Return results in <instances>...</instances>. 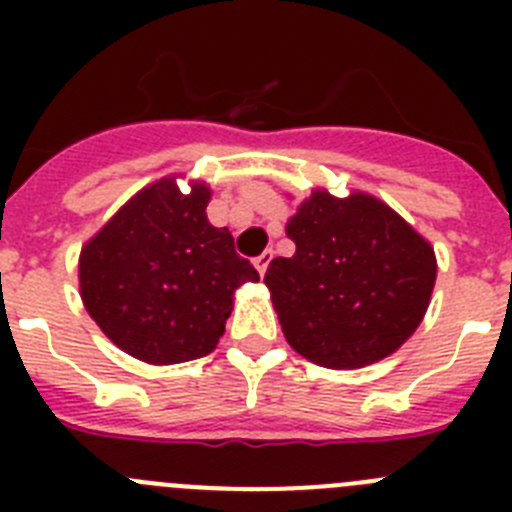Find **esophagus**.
I'll return each mask as SVG.
<instances>
[{"instance_id": "34e87169", "label": "esophagus", "mask_w": 512, "mask_h": 512, "mask_svg": "<svg viewBox=\"0 0 512 512\" xmlns=\"http://www.w3.org/2000/svg\"><path fill=\"white\" fill-rule=\"evenodd\" d=\"M271 259H274V251H264V253H261V256H256V259H253V264H256V269H259L261 277H264L266 269H269Z\"/></svg>"}]
</instances>
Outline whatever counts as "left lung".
<instances>
[{
	"mask_svg": "<svg viewBox=\"0 0 512 512\" xmlns=\"http://www.w3.org/2000/svg\"><path fill=\"white\" fill-rule=\"evenodd\" d=\"M295 256H277L266 287L297 354L328 369H361L415 333L436 284L431 243L392 207L315 189L287 223Z\"/></svg>",
	"mask_w": 512,
	"mask_h": 512,
	"instance_id": "left-lung-1",
	"label": "left lung"
}]
</instances>
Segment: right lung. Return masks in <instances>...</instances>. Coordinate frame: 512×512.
Instances as JSON below:
<instances>
[{"instance_id": "right-lung-1", "label": "right lung", "mask_w": 512, "mask_h": 512, "mask_svg": "<svg viewBox=\"0 0 512 512\" xmlns=\"http://www.w3.org/2000/svg\"><path fill=\"white\" fill-rule=\"evenodd\" d=\"M210 189L174 176L140 189L81 248L84 307L125 354L148 364L207 356L225 333L233 292L259 282L228 228L207 220Z\"/></svg>"}]
</instances>
